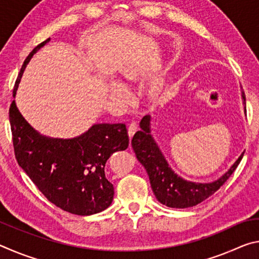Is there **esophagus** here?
<instances>
[{
    "label": "esophagus",
    "instance_id": "34e87169",
    "mask_svg": "<svg viewBox=\"0 0 259 259\" xmlns=\"http://www.w3.org/2000/svg\"><path fill=\"white\" fill-rule=\"evenodd\" d=\"M137 129H138L137 122H135V121L131 122V123L129 124V128H128V134H129L130 137H133L136 131H137Z\"/></svg>",
    "mask_w": 259,
    "mask_h": 259
}]
</instances>
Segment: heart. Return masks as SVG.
<instances>
[{
    "label": "heart",
    "instance_id": "obj_1",
    "mask_svg": "<svg viewBox=\"0 0 259 259\" xmlns=\"http://www.w3.org/2000/svg\"><path fill=\"white\" fill-rule=\"evenodd\" d=\"M124 77L125 78H130V73H125L124 74ZM111 89H112V93L115 94V95H124V88L123 85L121 84L120 82H115L113 81L111 83Z\"/></svg>",
    "mask_w": 259,
    "mask_h": 259
}]
</instances>
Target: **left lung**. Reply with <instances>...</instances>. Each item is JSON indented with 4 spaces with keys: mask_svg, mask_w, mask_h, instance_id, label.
<instances>
[{
    "mask_svg": "<svg viewBox=\"0 0 259 259\" xmlns=\"http://www.w3.org/2000/svg\"><path fill=\"white\" fill-rule=\"evenodd\" d=\"M245 112V96L241 93ZM151 115H145L140 121V130L135 134L131 145L138 161L146 169L150 177L151 187L159 202L170 208H190L199 204L211 196L232 174L234 172L244 152L239 156L233 165L219 177L210 183H195L182 178L174 171L162 154L160 147L151 135Z\"/></svg>",
    "mask_w": 259,
    "mask_h": 259,
    "instance_id": "left-lung-1",
    "label": "left lung"
}]
</instances>
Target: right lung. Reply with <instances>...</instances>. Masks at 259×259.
Masks as SVG:
<instances>
[{"instance_id": "right-lung-1", "label": "right lung", "mask_w": 259, "mask_h": 259, "mask_svg": "<svg viewBox=\"0 0 259 259\" xmlns=\"http://www.w3.org/2000/svg\"><path fill=\"white\" fill-rule=\"evenodd\" d=\"M49 41L35 47L25 59L14 98L29 60ZM9 120L17 162L51 203L78 216L97 213L111 205L114 187L105 176V164L114 152L129 145L124 123H96L77 137L51 138L25 120L15 100Z\"/></svg>"}]
</instances>
